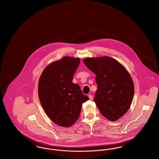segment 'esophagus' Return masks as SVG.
Wrapping results in <instances>:
<instances>
[{"label": "esophagus", "instance_id": "obj_1", "mask_svg": "<svg viewBox=\"0 0 159 159\" xmlns=\"http://www.w3.org/2000/svg\"><path fill=\"white\" fill-rule=\"evenodd\" d=\"M89 99L90 100H92L93 99V96L92 95H89Z\"/></svg>", "mask_w": 159, "mask_h": 159}]
</instances>
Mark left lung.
<instances>
[{
    "label": "left lung",
    "instance_id": "1",
    "mask_svg": "<svg viewBox=\"0 0 159 159\" xmlns=\"http://www.w3.org/2000/svg\"><path fill=\"white\" fill-rule=\"evenodd\" d=\"M84 65L96 75L94 102L106 119L116 121L128 111L134 95V84L128 70L107 56L88 57Z\"/></svg>",
    "mask_w": 159,
    "mask_h": 159
}]
</instances>
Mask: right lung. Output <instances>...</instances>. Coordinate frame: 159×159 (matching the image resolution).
Listing matches in <instances>:
<instances>
[{
	"instance_id": "1",
	"label": "right lung",
	"mask_w": 159,
	"mask_h": 159,
	"mask_svg": "<svg viewBox=\"0 0 159 159\" xmlns=\"http://www.w3.org/2000/svg\"><path fill=\"white\" fill-rule=\"evenodd\" d=\"M80 60L64 57L48 65L40 76L38 95L48 117L58 126L70 127L80 116L82 104L89 99L73 77Z\"/></svg>"
}]
</instances>
